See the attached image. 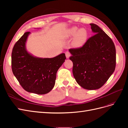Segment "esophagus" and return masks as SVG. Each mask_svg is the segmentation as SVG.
<instances>
[{"label":"esophagus","mask_w":128,"mask_h":128,"mask_svg":"<svg viewBox=\"0 0 128 128\" xmlns=\"http://www.w3.org/2000/svg\"><path fill=\"white\" fill-rule=\"evenodd\" d=\"M65 54H66V56L67 58H69V56H70V53L69 51H67L66 52Z\"/></svg>","instance_id":"1"}]
</instances>
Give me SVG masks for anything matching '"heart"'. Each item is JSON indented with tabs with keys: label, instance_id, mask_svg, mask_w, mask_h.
<instances>
[{
	"label": "heart",
	"instance_id": "1",
	"mask_svg": "<svg viewBox=\"0 0 128 128\" xmlns=\"http://www.w3.org/2000/svg\"><path fill=\"white\" fill-rule=\"evenodd\" d=\"M68 35L69 36H74L75 35L73 44L76 47H80L82 46L86 42L88 34L86 29H80L78 31L77 27H73L68 30Z\"/></svg>",
	"mask_w": 128,
	"mask_h": 128
}]
</instances>
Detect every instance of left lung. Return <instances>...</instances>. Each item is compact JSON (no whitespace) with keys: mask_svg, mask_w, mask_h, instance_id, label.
I'll return each mask as SVG.
<instances>
[{"mask_svg":"<svg viewBox=\"0 0 128 128\" xmlns=\"http://www.w3.org/2000/svg\"><path fill=\"white\" fill-rule=\"evenodd\" d=\"M90 24L95 34L81 47L69 49V59L77 83L87 90H96L105 84L115 70L116 49L113 40L99 26Z\"/></svg>","mask_w":128,"mask_h":128,"instance_id":"8db88e82","label":"left lung"}]
</instances>
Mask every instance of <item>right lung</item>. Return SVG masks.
Instances as JSON below:
<instances>
[{
    "mask_svg": "<svg viewBox=\"0 0 128 128\" xmlns=\"http://www.w3.org/2000/svg\"><path fill=\"white\" fill-rule=\"evenodd\" d=\"M30 32H25L15 44L12 52L13 74L23 88L38 94H48L54 86L56 72L66 59L64 53L53 58H38L26 51Z\"/></svg>",
    "mask_w": 128,
    "mask_h": 128,
    "instance_id": "right-lung-1",
    "label": "right lung"
}]
</instances>
